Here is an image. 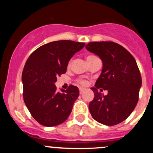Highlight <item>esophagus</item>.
<instances>
[{
  "instance_id": "esophagus-1",
  "label": "esophagus",
  "mask_w": 153,
  "mask_h": 153,
  "mask_svg": "<svg viewBox=\"0 0 153 153\" xmlns=\"http://www.w3.org/2000/svg\"><path fill=\"white\" fill-rule=\"evenodd\" d=\"M84 88H80V89H79L80 94H82L83 92H84Z\"/></svg>"
}]
</instances>
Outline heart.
Masks as SVG:
<instances>
[{"label": "heart", "mask_w": 153, "mask_h": 153, "mask_svg": "<svg viewBox=\"0 0 153 153\" xmlns=\"http://www.w3.org/2000/svg\"><path fill=\"white\" fill-rule=\"evenodd\" d=\"M96 58V57L95 56H94V55H89V56H87L86 57V61H91V60H92V59H94V58ZM70 65H71V61H69V64H68V67H70ZM79 83L81 84H82V85H84V86H85V85H86V84H87V82H86V81H84V80H79Z\"/></svg>", "instance_id": "obj_1"}]
</instances>
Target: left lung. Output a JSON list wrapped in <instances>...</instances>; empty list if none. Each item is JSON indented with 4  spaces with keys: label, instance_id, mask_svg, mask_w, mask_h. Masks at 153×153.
Masks as SVG:
<instances>
[{
    "label": "left lung",
    "instance_id": "left-lung-1",
    "mask_svg": "<svg viewBox=\"0 0 153 153\" xmlns=\"http://www.w3.org/2000/svg\"><path fill=\"white\" fill-rule=\"evenodd\" d=\"M89 52L101 59L103 68L95 82L94 99L89 109L92 118L98 122L113 126L124 121L136 106L141 76L135 58L122 46L111 42H90L86 45ZM107 90L104 96L98 88Z\"/></svg>",
    "mask_w": 153,
    "mask_h": 153
}]
</instances>
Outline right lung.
I'll use <instances>...</instances> for the list:
<instances>
[{
  "label": "right lung",
  "mask_w": 153,
  "mask_h": 153,
  "mask_svg": "<svg viewBox=\"0 0 153 153\" xmlns=\"http://www.w3.org/2000/svg\"><path fill=\"white\" fill-rule=\"evenodd\" d=\"M84 43L62 40L41 46L29 57L22 73L24 100L39 124L53 126L64 123L79 96L77 86L57 92V78L66 73L68 63Z\"/></svg>",
  "instance_id": "1"
}]
</instances>
